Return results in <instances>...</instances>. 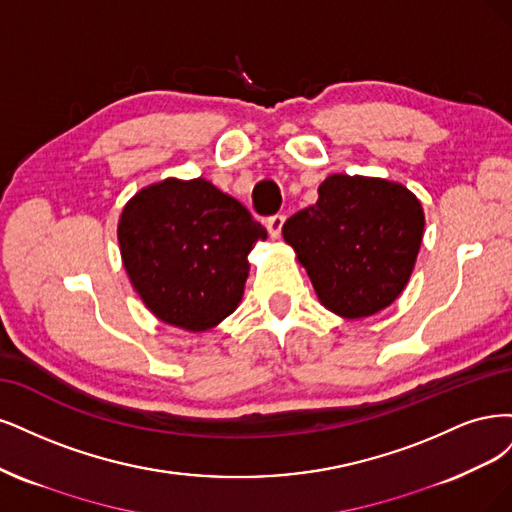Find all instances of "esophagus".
I'll list each match as a JSON object with an SVG mask.
<instances>
[{
    "instance_id": "esophagus-1",
    "label": "esophagus",
    "mask_w": 512,
    "mask_h": 512,
    "mask_svg": "<svg viewBox=\"0 0 512 512\" xmlns=\"http://www.w3.org/2000/svg\"><path fill=\"white\" fill-rule=\"evenodd\" d=\"M283 225H285V214H272V217L266 221L270 238H274V240L280 238V232H283Z\"/></svg>"
}]
</instances>
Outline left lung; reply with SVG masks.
Wrapping results in <instances>:
<instances>
[{
    "label": "left lung",
    "mask_w": 512,
    "mask_h": 512,
    "mask_svg": "<svg viewBox=\"0 0 512 512\" xmlns=\"http://www.w3.org/2000/svg\"><path fill=\"white\" fill-rule=\"evenodd\" d=\"M423 227L421 202L404 185L332 174L321 183L319 200L287 219L283 238L319 302L344 319H364L404 291Z\"/></svg>",
    "instance_id": "left-lung-1"
}]
</instances>
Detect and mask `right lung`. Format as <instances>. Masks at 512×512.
<instances>
[{"label": "right lung", "instance_id": "obj_1", "mask_svg": "<svg viewBox=\"0 0 512 512\" xmlns=\"http://www.w3.org/2000/svg\"><path fill=\"white\" fill-rule=\"evenodd\" d=\"M117 236L146 308L163 323L206 332L238 308L246 257L268 232L208 180L166 178L125 204Z\"/></svg>", "mask_w": 512, "mask_h": 512}]
</instances>
